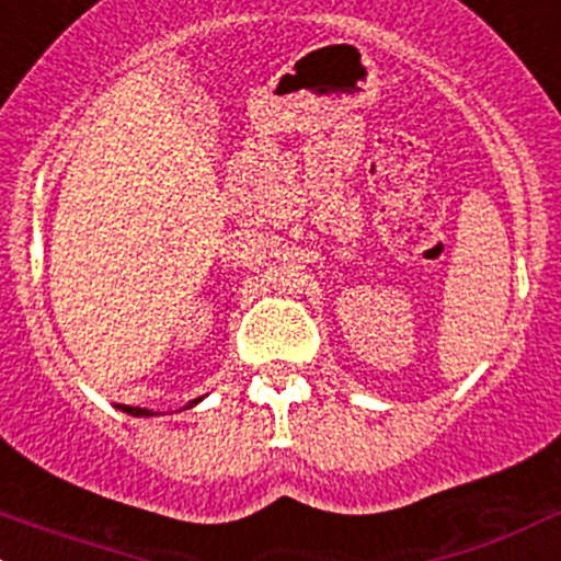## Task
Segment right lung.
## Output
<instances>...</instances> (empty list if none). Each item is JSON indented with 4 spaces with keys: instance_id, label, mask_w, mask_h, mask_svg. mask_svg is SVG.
I'll return each mask as SVG.
<instances>
[{
    "instance_id": "right-lung-1",
    "label": "right lung",
    "mask_w": 561,
    "mask_h": 561,
    "mask_svg": "<svg viewBox=\"0 0 561 561\" xmlns=\"http://www.w3.org/2000/svg\"><path fill=\"white\" fill-rule=\"evenodd\" d=\"M135 413H142V415H151V413H148V410H140V408H135Z\"/></svg>"
}]
</instances>
